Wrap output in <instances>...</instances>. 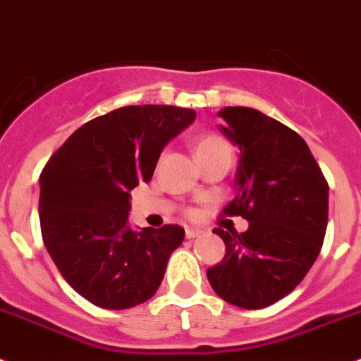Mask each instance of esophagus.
<instances>
[{
	"label": "esophagus",
	"instance_id": "obj_1",
	"mask_svg": "<svg viewBox=\"0 0 361 361\" xmlns=\"http://www.w3.org/2000/svg\"><path fill=\"white\" fill-rule=\"evenodd\" d=\"M200 235H201V230H196V228L185 230V237H187V239H194V237H200Z\"/></svg>",
	"mask_w": 361,
	"mask_h": 361
}]
</instances>
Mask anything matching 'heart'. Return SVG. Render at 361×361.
<instances>
[{
	"label": "heart",
	"instance_id": "heart-1",
	"mask_svg": "<svg viewBox=\"0 0 361 361\" xmlns=\"http://www.w3.org/2000/svg\"><path fill=\"white\" fill-rule=\"evenodd\" d=\"M212 149H230L228 144H226L221 136L217 135H207L203 136L196 145V154L203 151H212Z\"/></svg>",
	"mask_w": 361,
	"mask_h": 361
}]
</instances>
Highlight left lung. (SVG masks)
I'll return each mask as SVG.
<instances>
[{
	"label": "left lung",
	"mask_w": 361,
	"mask_h": 361,
	"mask_svg": "<svg viewBox=\"0 0 361 361\" xmlns=\"http://www.w3.org/2000/svg\"><path fill=\"white\" fill-rule=\"evenodd\" d=\"M221 133L239 147L235 197L225 216L248 230L216 228L226 252L207 269L212 290L245 310L271 306L297 288L322 248L329 185L300 135L264 113L228 106Z\"/></svg>",
	"instance_id": "left-lung-1"
}]
</instances>
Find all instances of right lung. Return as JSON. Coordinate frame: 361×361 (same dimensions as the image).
<instances>
[{
	"instance_id": "right-lung-1",
	"label": "right lung",
	"mask_w": 361,
	"mask_h": 361,
	"mask_svg": "<svg viewBox=\"0 0 361 361\" xmlns=\"http://www.w3.org/2000/svg\"><path fill=\"white\" fill-rule=\"evenodd\" d=\"M194 118V109L176 106H126L86 122L44 165V246L64 281L95 306L128 310L160 288L185 230H133L131 190L151 180L165 145Z\"/></svg>"
}]
</instances>
